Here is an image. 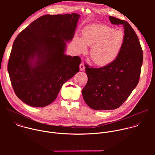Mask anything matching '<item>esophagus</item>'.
I'll return each instance as SVG.
<instances>
[{"label": "esophagus", "mask_w": 155, "mask_h": 155, "mask_svg": "<svg viewBox=\"0 0 155 155\" xmlns=\"http://www.w3.org/2000/svg\"><path fill=\"white\" fill-rule=\"evenodd\" d=\"M84 69H85V67H84V63L82 62L80 65V71H84Z\"/></svg>", "instance_id": "34e87169"}]
</instances>
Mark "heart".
<instances>
[{"mask_svg":"<svg viewBox=\"0 0 155 155\" xmlns=\"http://www.w3.org/2000/svg\"><path fill=\"white\" fill-rule=\"evenodd\" d=\"M81 37L76 35L74 38L75 51L84 53L87 47H91L90 57L97 65L105 66L114 62L123 48L125 37L121 30L106 25L94 24L85 27Z\"/></svg>","mask_w":155,"mask_h":155,"instance_id":"obj_1","label":"heart"}]
</instances>
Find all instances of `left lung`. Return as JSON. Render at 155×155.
Listing matches in <instances>:
<instances>
[{
	"label": "left lung",
	"mask_w": 155,
	"mask_h": 155,
	"mask_svg": "<svg viewBox=\"0 0 155 155\" xmlns=\"http://www.w3.org/2000/svg\"><path fill=\"white\" fill-rule=\"evenodd\" d=\"M113 25H121L125 41L117 59L101 68L85 65L87 82L82 90L86 104L96 110H114L121 106L139 83L143 51L137 34L127 21L109 16Z\"/></svg>",
	"instance_id": "left-lung-1"
}]
</instances>
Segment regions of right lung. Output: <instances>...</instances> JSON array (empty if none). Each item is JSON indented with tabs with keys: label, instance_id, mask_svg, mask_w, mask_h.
<instances>
[{
	"label": "right lung",
	"instance_id": "add662e5",
	"mask_svg": "<svg viewBox=\"0 0 155 155\" xmlns=\"http://www.w3.org/2000/svg\"><path fill=\"white\" fill-rule=\"evenodd\" d=\"M80 17L77 13L44 15L15 38L8 72L16 95L27 105H50L63 84L79 72L80 58L65 52Z\"/></svg>",
	"mask_w": 155,
	"mask_h": 155
}]
</instances>
